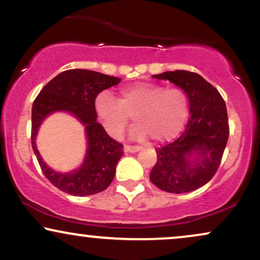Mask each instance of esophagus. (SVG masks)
<instances>
[{
	"label": "esophagus",
	"mask_w": 260,
	"mask_h": 260,
	"mask_svg": "<svg viewBox=\"0 0 260 260\" xmlns=\"http://www.w3.org/2000/svg\"><path fill=\"white\" fill-rule=\"evenodd\" d=\"M124 150L127 153H136L141 150L140 146H130V145H125L124 146Z\"/></svg>",
	"instance_id": "1"
}]
</instances>
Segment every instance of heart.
<instances>
[{
    "label": "heart",
    "instance_id": "b5f03b06",
    "mask_svg": "<svg viewBox=\"0 0 260 260\" xmlns=\"http://www.w3.org/2000/svg\"><path fill=\"white\" fill-rule=\"evenodd\" d=\"M95 110L112 137L123 135L133 115L137 123L131 130L134 139L146 140L149 135L158 142H168L183 130L189 115V100L181 88L141 82L121 88L118 100L106 91L99 94Z\"/></svg>",
    "mask_w": 260,
    "mask_h": 260
}]
</instances>
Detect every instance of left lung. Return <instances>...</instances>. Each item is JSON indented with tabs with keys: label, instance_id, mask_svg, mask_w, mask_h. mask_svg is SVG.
<instances>
[{
	"label": "left lung",
	"instance_id": "obj_1",
	"mask_svg": "<svg viewBox=\"0 0 260 260\" xmlns=\"http://www.w3.org/2000/svg\"><path fill=\"white\" fill-rule=\"evenodd\" d=\"M182 88L189 99L190 118L181 136L156 150L152 183L169 193H188L211 181L219 168L229 137L222 95L200 75L177 70L153 76ZM194 156V160L191 158Z\"/></svg>",
	"mask_w": 260,
	"mask_h": 260
}]
</instances>
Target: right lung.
<instances>
[{
	"label": "right lung",
	"instance_id": "1",
	"mask_svg": "<svg viewBox=\"0 0 260 260\" xmlns=\"http://www.w3.org/2000/svg\"><path fill=\"white\" fill-rule=\"evenodd\" d=\"M120 78L89 70H67L47 83L32 105L31 143L42 172L60 190L75 197H88L105 190L115 175V166L124 154V146L112 139L96 121L95 99L105 89L118 84ZM67 110L86 125L88 152L82 168L72 174L53 172L41 160L36 148L38 126L48 114Z\"/></svg>",
	"mask_w": 260,
	"mask_h": 260
}]
</instances>
